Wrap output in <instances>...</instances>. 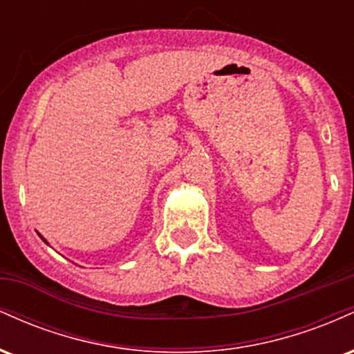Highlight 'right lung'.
<instances>
[{"label":"right lung","mask_w":354,"mask_h":354,"mask_svg":"<svg viewBox=\"0 0 354 354\" xmlns=\"http://www.w3.org/2000/svg\"><path fill=\"white\" fill-rule=\"evenodd\" d=\"M39 238H41V239H43V241H44V243H46V245H48V241H46V239H44V238L41 236V234H39Z\"/></svg>","instance_id":"right-lung-1"}]
</instances>
